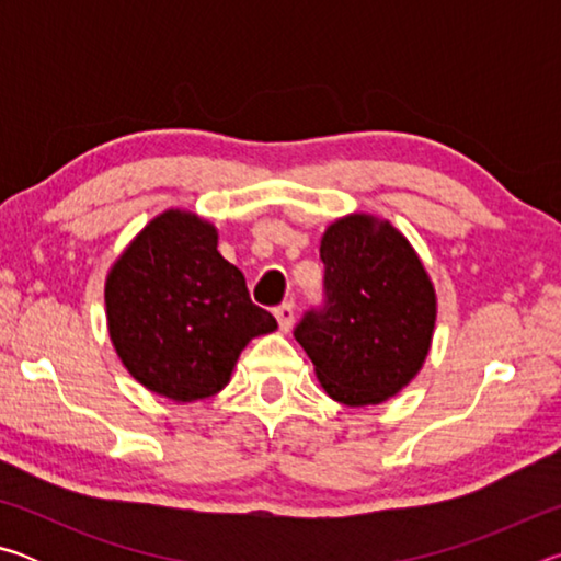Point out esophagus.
Segmentation results:
<instances>
[{
    "label": "esophagus",
    "mask_w": 561,
    "mask_h": 561,
    "mask_svg": "<svg viewBox=\"0 0 561 561\" xmlns=\"http://www.w3.org/2000/svg\"><path fill=\"white\" fill-rule=\"evenodd\" d=\"M274 317H277L282 331H289L291 324H294V304L291 301L279 304V307L274 309Z\"/></svg>",
    "instance_id": "obj_1"
}]
</instances>
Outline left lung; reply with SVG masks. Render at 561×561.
<instances>
[{
  "instance_id": "obj_1",
  "label": "left lung",
  "mask_w": 561,
  "mask_h": 561,
  "mask_svg": "<svg viewBox=\"0 0 561 561\" xmlns=\"http://www.w3.org/2000/svg\"><path fill=\"white\" fill-rule=\"evenodd\" d=\"M324 304L294 339L324 391L346 405H376L421 371L435 329V289L411 242L391 222L348 215L327 227Z\"/></svg>"
}]
</instances>
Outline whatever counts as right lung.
<instances>
[{"label":"right lung","mask_w":561,"mask_h":561,"mask_svg":"<svg viewBox=\"0 0 561 561\" xmlns=\"http://www.w3.org/2000/svg\"><path fill=\"white\" fill-rule=\"evenodd\" d=\"M106 314L130 376L178 403L222 391L242 348L277 329L217 252L215 227L183 210L150 220L113 264Z\"/></svg>","instance_id":"right-lung-1"}]
</instances>
